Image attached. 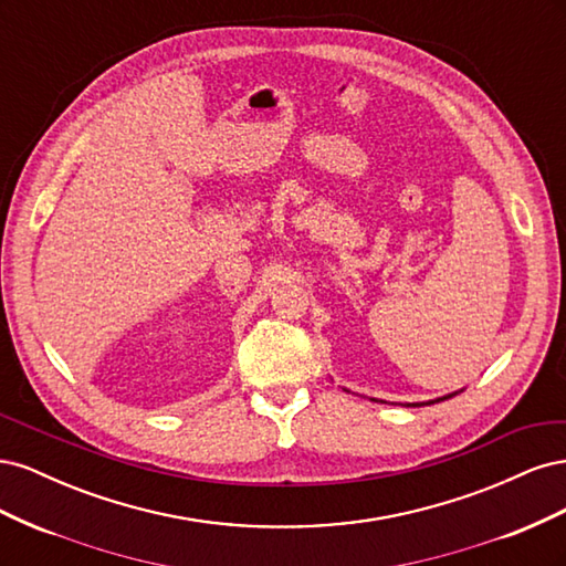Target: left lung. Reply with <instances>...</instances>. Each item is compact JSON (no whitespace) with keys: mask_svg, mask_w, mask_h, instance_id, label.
Listing matches in <instances>:
<instances>
[{"mask_svg":"<svg viewBox=\"0 0 566 566\" xmlns=\"http://www.w3.org/2000/svg\"><path fill=\"white\" fill-rule=\"evenodd\" d=\"M345 391H349V389H345ZM460 391H462V389H458V391H451V394H443V397H439V399H430V401H418V403H401V406H430V403L447 401V399L455 397V394H460ZM370 401H378V399H370ZM380 403H387V401H380Z\"/></svg>","mask_w":566,"mask_h":566,"instance_id":"1","label":"left lung"}]
</instances>
